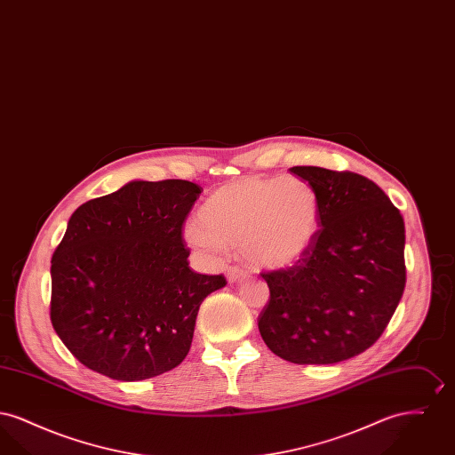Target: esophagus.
<instances>
[{"mask_svg":"<svg viewBox=\"0 0 455 455\" xmlns=\"http://www.w3.org/2000/svg\"><path fill=\"white\" fill-rule=\"evenodd\" d=\"M247 276H249V273L243 271V269H240V267H230V269L227 271V280H228L230 284L240 283L242 280H245Z\"/></svg>","mask_w":455,"mask_h":455,"instance_id":"1","label":"esophagus"}]
</instances>
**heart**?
Returning a JSON list of instances; mask_svg holds the SVG:
<instances>
[{
    "label": "heart",
    "instance_id": "b5f03b06",
    "mask_svg": "<svg viewBox=\"0 0 455 455\" xmlns=\"http://www.w3.org/2000/svg\"><path fill=\"white\" fill-rule=\"evenodd\" d=\"M321 228L315 189L300 177H242L218 188L197 212L184 238L201 252L240 247L259 269L295 266L312 249Z\"/></svg>",
    "mask_w": 455,
    "mask_h": 455
}]
</instances>
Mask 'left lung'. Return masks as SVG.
Returning a JSON list of instances; mask_svg holds the SVG:
<instances>
[{"label":"left lung","mask_w":455,"mask_h":455,"mask_svg":"<svg viewBox=\"0 0 455 455\" xmlns=\"http://www.w3.org/2000/svg\"><path fill=\"white\" fill-rule=\"evenodd\" d=\"M319 196L321 228L312 249L286 271L262 275L269 302L260 336L299 365L345 362L371 347L406 284L404 220L367 177L291 167Z\"/></svg>","instance_id":"obj_1"}]
</instances>
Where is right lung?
I'll return each mask as SVG.
<instances>
[{
	"label": "right lung",
	"instance_id": "add662e5",
	"mask_svg": "<svg viewBox=\"0 0 455 455\" xmlns=\"http://www.w3.org/2000/svg\"><path fill=\"white\" fill-rule=\"evenodd\" d=\"M201 188L131 180L82 204L51 260V323L85 367L145 380L180 365L221 275L189 267L182 225Z\"/></svg>",
	"mask_w": 455,
	"mask_h": 455
}]
</instances>
